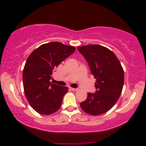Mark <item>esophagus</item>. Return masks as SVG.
Here are the masks:
<instances>
[{
    "label": "esophagus",
    "mask_w": 146,
    "mask_h": 146,
    "mask_svg": "<svg viewBox=\"0 0 146 146\" xmlns=\"http://www.w3.org/2000/svg\"><path fill=\"white\" fill-rule=\"evenodd\" d=\"M70 89L73 90V91H78V88H70Z\"/></svg>",
    "instance_id": "esophagus-1"
}]
</instances>
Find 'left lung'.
I'll return each instance as SVG.
<instances>
[{"mask_svg":"<svg viewBox=\"0 0 146 146\" xmlns=\"http://www.w3.org/2000/svg\"><path fill=\"white\" fill-rule=\"evenodd\" d=\"M78 51L88 64L96 79L95 93H88L80 106L85 113L100 115L108 111L121 95L124 82V72L119 60L113 51L102 45L79 46Z\"/></svg>","mask_w":146,"mask_h":146,"instance_id":"obj_1","label":"left lung"}]
</instances>
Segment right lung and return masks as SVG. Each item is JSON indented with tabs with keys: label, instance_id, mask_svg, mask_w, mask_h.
Wrapping results in <instances>:
<instances>
[{
	"label": "right lung",
	"instance_id": "add662e5",
	"mask_svg": "<svg viewBox=\"0 0 146 146\" xmlns=\"http://www.w3.org/2000/svg\"><path fill=\"white\" fill-rule=\"evenodd\" d=\"M75 51L74 46L52 42L42 44L28 57L23 73V87L30 106L37 113L49 115L61 107L68 87L50 80L55 68Z\"/></svg>",
	"mask_w": 146,
	"mask_h": 146
}]
</instances>
